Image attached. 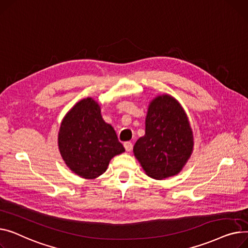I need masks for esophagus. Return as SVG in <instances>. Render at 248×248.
<instances>
[{"mask_svg":"<svg viewBox=\"0 0 248 248\" xmlns=\"http://www.w3.org/2000/svg\"><path fill=\"white\" fill-rule=\"evenodd\" d=\"M124 148H125V150L127 152H130L131 150H132V148H133V144L131 143V142H125L124 143Z\"/></svg>","mask_w":248,"mask_h":248,"instance_id":"esophagus-1","label":"esophagus"}]
</instances>
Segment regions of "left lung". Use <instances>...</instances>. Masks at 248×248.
I'll return each mask as SVG.
<instances>
[{
  "instance_id": "obj_1",
  "label": "left lung",
  "mask_w": 248,
  "mask_h": 248,
  "mask_svg": "<svg viewBox=\"0 0 248 248\" xmlns=\"http://www.w3.org/2000/svg\"><path fill=\"white\" fill-rule=\"evenodd\" d=\"M193 146V131L181 104L169 94L156 96L148 105L145 135L133 147L146 175L156 180L177 175Z\"/></svg>"
}]
</instances>
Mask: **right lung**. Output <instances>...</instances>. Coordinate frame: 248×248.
<instances>
[{
  "label": "right lung",
  "instance_id": "1",
  "mask_svg": "<svg viewBox=\"0 0 248 248\" xmlns=\"http://www.w3.org/2000/svg\"><path fill=\"white\" fill-rule=\"evenodd\" d=\"M58 146L67 167L85 179L102 175L110 160L125 151L114 128L102 118L100 104L91 97L77 102L64 116Z\"/></svg>",
  "mask_w": 248,
  "mask_h": 248
}]
</instances>
